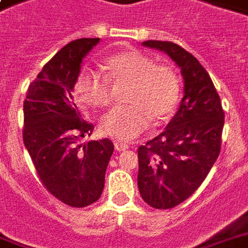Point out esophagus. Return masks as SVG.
I'll return each instance as SVG.
<instances>
[{"label":"esophagus","mask_w":248,"mask_h":248,"mask_svg":"<svg viewBox=\"0 0 248 248\" xmlns=\"http://www.w3.org/2000/svg\"><path fill=\"white\" fill-rule=\"evenodd\" d=\"M129 146L126 145V144H124V142H120V141H116L115 142V149H116L117 152H123V151H126Z\"/></svg>","instance_id":"34e87169"}]
</instances>
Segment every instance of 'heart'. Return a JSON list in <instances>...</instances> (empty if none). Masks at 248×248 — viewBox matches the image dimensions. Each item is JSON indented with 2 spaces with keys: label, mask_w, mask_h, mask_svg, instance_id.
I'll return each mask as SVG.
<instances>
[{
  "label": "heart",
  "mask_w": 248,
  "mask_h": 248,
  "mask_svg": "<svg viewBox=\"0 0 248 248\" xmlns=\"http://www.w3.org/2000/svg\"><path fill=\"white\" fill-rule=\"evenodd\" d=\"M104 77L92 70H83L74 83V97L83 107L103 108L111 102L112 83L131 82L126 93L128 106L112 108L100 119L103 135L119 141H131L155 122H162L176 111L181 87L176 71L168 64H156L155 59L139 50L107 57L102 64Z\"/></svg>",
  "instance_id": "heart-1"
}]
</instances>
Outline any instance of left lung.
Listing matches in <instances>:
<instances>
[{"label":"left lung","instance_id":"1","mask_svg":"<svg viewBox=\"0 0 248 248\" xmlns=\"http://www.w3.org/2000/svg\"><path fill=\"white\" fill-rule=\"evenodd\" d=\"M142 46L168 54L184 79L176 115L165 131L137 151L142 200L155 209H170L200 187L217 161L225 113L210 75L190 52L164 41H146Z\"/></svg>","mask_w":248,"mask_h":248}]
</instances>
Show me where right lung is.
Segmentation results:
<instances>
[{
    "instance_id": "obj_1",
    "label": "right lung",
    "mask_w": 248,
    "mask_h": 248,
    "mask_svg": "<svg viewBox=\"0 0 248 248\" xmlns=\"http://www.w3.org/2000/svg\"><path fill=\"white\" fill-rule=\"evenodd\" d=\"M100 38H80L61 48L29 86L23 103V142L43 186L72 207L96 202L113 144L83 142L93 125L83 120L72 99L84 57Z\"/></svg>"
}]
</instances>
